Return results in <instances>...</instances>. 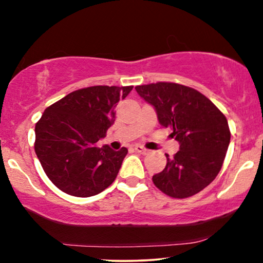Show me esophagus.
Returning a JSON list of instances; mask_svg holds the SVG:
<instances>
[{
  "label": "esophagus",
  "mask_w": 263,
  "mask_h": 263,
  "mask_svg": "<svg viewBox=\"0 0 263 263\" xmlns=\"http://www.w3.org/2000/svg\"><path fill=\"white\" fill-rule=\"evenodd\" d=\"M134 148H135L136 152L141 153V154H147V153H148V149H145L144 147H142V145H139V144H136Z\"/></svg>",
  "instance_id": "obj_1"
}]
</instances>
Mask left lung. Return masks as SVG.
I'll return each instance as SVG.
<instances>
[{
    "label": "left lung",
    "instance_id": "left-lung-1",
    "mask_svg": "<svg viewBox=\"0 0 263 263\" xmlns=\"http://www.w3.org/2000/svg\"><path fill=\"white\" fill-rule=\"evenodd\" d=\"M139 97L155 109L159 124L179 143L174 158L153 182L172 198H188L208 187L220 172L231 132L226 116L210 99L187 86L158 82L136 87Z\"/></svg>",
    "mask_w": 263,
    "mask_h": 263
}]
</instances>
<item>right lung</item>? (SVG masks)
I'll return each instance as SVG.
<instances>
[{
  "label": "right lung",
  "instance_id": "obj_1",
  "mask_svg": "<svg viewBox=\"0 0 263 263\" xmlns=\"http://www.w3.org/2000/svg\"><path fill=\"white\" fill-rule=\"evenodd\" d=\"M134 86H92L69 93L43 111L35 126V152L46 175L66 194L87 198L108 188L127 149L99 147L115 121V108Z\"/></svg>",
  "mask_w": 263,
  "mask_h": 263
}]
</instances>
